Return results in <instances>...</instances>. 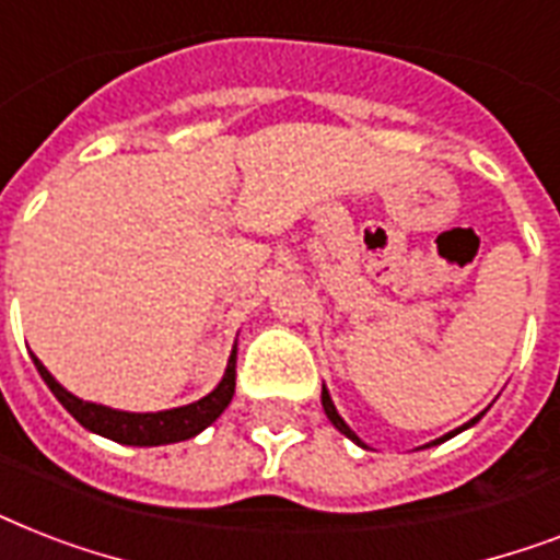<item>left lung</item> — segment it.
Here are the masks:
<instances>
[{
	"label": "left lung",
	"mask_w": 560,
	"mask_h": 560,
	"mask_svg": "<svg viewBox=\"0 0 560 560\" xmlns=\"http://www.w3.org/2000/svg\"><path fill=\"white\" fill-rule=\"evenodd\" d=\"M323 409H325V416H328V421H331V424H334V427H337V430H340V433H342V435H349L351 442H358V444H360V447H366V444H363V442H360V439H358V433H354V430H351V427H349V424H346V421H342V418H340V412H337V407H334V400H331V395H328V389H325V386H323ZM477 421H479V416H477V418H470V421H468V424H465V427H459V430H453V433L442 435V439H435V442H430V444L447 442V439H451V435L462 433V430H468V427H470V424H477Z\"/></svg>",
	"instance_id": "1"
}]
</instances>
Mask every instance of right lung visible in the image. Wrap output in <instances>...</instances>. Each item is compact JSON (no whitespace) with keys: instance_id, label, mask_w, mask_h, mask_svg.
<instances>
[{"instance_id":"add662e5","label":"right lung","mask_w":560,"mask_h":560,"mask_svg":"<svg viewBox=\"0 0 560 560\" xmlns=\"http://www.w3.org/2000/svg\"><path fill=\"white\" fill-rule=\"evenodd\" d=\"M34 358V354H31ZM235 358L237 351L232 349V358L226 363L223 381L206 395V398L186 404L177 409H162V412H125V409H109L92 400L74 398L72 392H66L60 383L51 377L43 363L34 358L39 377L46 381V386L55 392V398L72 412L74 421H81L86 430L113 439L118 444H136V447H153V444H171V442H186L202 433L214 418L229 407V400L235 395Z\"/></svg>"}]
</instances>
